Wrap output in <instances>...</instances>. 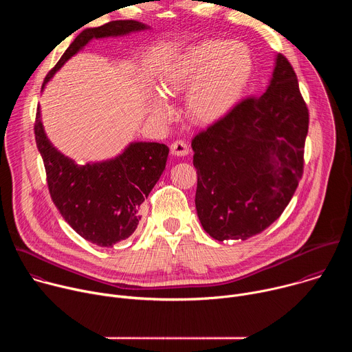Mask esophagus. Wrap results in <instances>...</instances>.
<instances>
[{
	"label": "esophagus",
	"instance_id": "obj_1",
	"mask_svg": "<svg viewBox=\"0 0 352 352\" xmlns=\"http://www.w3.org/2000/svg\"><path fill=\"white\" fill-rule=\"evenodd\" d=\"M171 152L175 156H186L189 153V146L184 140H175L171 144Z\"/></svg>",
	"mask_w": 352,
	"mask_h": 352
}]
</instances>
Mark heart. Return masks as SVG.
Returning a JSON list of instances; mask_svg holds the SVG:
<instances>
[{"mask_svg": "<svg viewBox=\"0 0 352 352\" xmlns=\"http://www.w3.org/2000/svg\"><path fill=\"white\" fill-rule=\"evenodd\" d=\"M252 57L241 43L204 40L186 47L160 76L162 93L148 94V111L156 120L171 114L164 97L186 87L185 110L197 124H212L228 114L252 74Z\"/></svg>", "mask_w": 352, "mask_h": 352, "instance_id": "1", "label": "heart"}]
</instances>
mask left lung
<instances>
[{"mask_svg": "<svg viewBox=\"0 0 352 352\" xmlns=\"http://www.w3.org/2000/svg\"><path fill=\"white\" fill-rule=\"evenodd\" d=\"M308 125L294 68L277 54L263 94L192 139L196 212L212 238L245 241L281 216L302 177Z\"/></svg>", "mask_w": 352, "mask_h": 352, "instance_id": "8db88e82", "label": "left lung"}]
</instances>
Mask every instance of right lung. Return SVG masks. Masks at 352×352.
<instances>
[{"instance_id": "add662e5", "label": "right lung", "mask_w": 352, "mask_h": 352, "mask_svg": "<svg viewBox=\"0 0 352 352\" xmlns=\"http://www.w3.org/2000/svg\"><path fill=\"white\" fill-rule=\"evenodd\" d=\"M146 29L148 26L138 21H113L85 29L48 72L41 90L90 40ZM34 136L45 167L50 195L65 221L82 238L103 248L131 236L139 224L142 204L166 168L170 148L157 142H132L114 159L79 166L48 140L40 107L36 114Z\"/></svg>"}]
</instances>
